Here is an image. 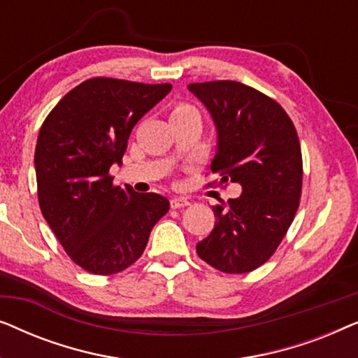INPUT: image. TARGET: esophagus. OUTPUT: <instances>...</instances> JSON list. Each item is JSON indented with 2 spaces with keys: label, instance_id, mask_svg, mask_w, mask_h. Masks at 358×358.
I'll return each instance as SVG.
<instances>
[{
  "label": "esophagus",
  "instance_id": "34e87169",
  "mask_svg": "<svg viewBox=\"0 0 358 358\" xmlns=\"http://www.w3.org/2000/svg\"><path fill=\"white\" fill-rule=\"evenodd\" d=\"M187 205H189V200L185 197L171 199V208H182V207H187Z\"/></svg>",
  "mask_w": 358,
  "mask_h": 358
}]
</instances>
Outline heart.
I'll return each mask as SVG.
<instances>
[{"mask_svg": "<svg viewBox=\"0 0 358 358\" xmlns=\"http://www.w3.org/2000/svg\"><path fill=\"white\" fill-rule=\"evenodd\" d=\"M190 114H197V110H195L190 104H185V102H178V104H174L173 109H171V119L173 120Z\"/></svg>", "mask_w": 358, "mask_h": 358, "instance_id": "1", "label": "heart"}]
</instances>
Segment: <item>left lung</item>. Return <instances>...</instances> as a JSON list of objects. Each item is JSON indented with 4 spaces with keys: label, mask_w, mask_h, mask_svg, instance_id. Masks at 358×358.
Instances as JSON below:
<instances>
[{
    "label": "left lung",
    "mask_w": 358,
    "mask_h": 358,
    "mask_svg": "<svg viewBox=\"0 0 358 358\" xmlns=\"http://www.w3.org/2000/svg\"><path fill=\"white\" fill-rule=\"evenodd\" d=\"M212 114L218 150L212 173L224 185L238 182L243 194L215 205V227L197 244V254L224 273L261 267L285 238L300 205L301 146L295 125L275 99L238 81L187 86Z\"/></svg>",
    "instance_id": "1"
}]
</instances>
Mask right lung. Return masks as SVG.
<instances>
[{"mask_svg":"<svg viewBox=\"0 0 358 358\" xmlns=\"http://www.w3.org/2000/svg\"><path fill=\"white\" fill-rule=\"evenodd\" d=\"M171 87L90 78L43 120L34 156L38 205L65 252L87 272L112 275L130 267L168 213V199L114 185L109 169L122 163L136 122Z\"/></svg>","mask_w":358,"mask_h":358,"instance_id":"obj_1","label":"right lung"}]
</instances>
